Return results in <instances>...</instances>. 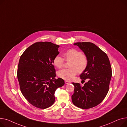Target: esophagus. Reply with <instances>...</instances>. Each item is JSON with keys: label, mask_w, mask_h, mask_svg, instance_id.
Listing matches in <instances>:
<instances>
[{"label": "esophagus", "mask_w": 127, "mask_h": 127, "mask_svg": "<svg viewBox=\"0 0 127 127\" xmlns=\"http://www.w3.org/2000/svg\"><path fill=\"white\" fill-rule=\"evenodd\" d=\"M69 83H70V81H67V80H65V84H69Z\"/></svg>", "instance_id": "esophagus-1"}]
</instances>
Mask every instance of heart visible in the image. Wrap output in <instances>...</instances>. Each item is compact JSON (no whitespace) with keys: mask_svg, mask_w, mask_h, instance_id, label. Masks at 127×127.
Instances as JSON below:
<instances>
[{"mask_svg":"<svg viewBox=\"0 0 127 127\" xmlns=\"http://www.w3.org/2000/svg\"><path fill=\"white\" fill-rule=\"evenodd\" d=\"M64 56L66 61H71L69 69H63L57 72L58 76L64 80H70L74 78L77 73L83 72L88 66V61L86 56L74 49L66 51ZM64 59L61 56L57 55L53 59V64L57 68H61L64 65Z\"/></svg>","mask_w":127,"mask_h":127,"instance_id":"heart-1","label":"heart"}]
</instances>
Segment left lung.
I'll use <instances>...</instances> for the list:
<instances>
[{"mask_svg": "<svg viewBox=\"0 0 127 127\" xmlns=\"http://www.w3.org/2000/svg\"><path fill=\"white\" fill-rule=\"evenodd\" d=\"M86 56L88 64L80 75L81 79H88L84 86L73 83L72 102L76 107L87 109L97 106L106 96L112 77V70L107 55L95 44L89 42H76Z\"/></svg>", "mask_w": 127, "mask_h": 127, "instance_id": "obj_1", "label": "left lung"}]
</instances>
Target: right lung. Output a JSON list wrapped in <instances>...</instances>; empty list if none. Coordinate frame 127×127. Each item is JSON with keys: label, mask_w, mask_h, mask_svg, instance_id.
I'll return each mask as SVG.
<instances>
[{"label": "right lung", "mask_w": 127, "mask_h": 127, "mask_svg": "<svg viewBox=\"0 0 127 127\" xmlns=\"http://www.w3.org/2000/svg\"><path fill=\"white\" fill-rule=\"evenodd\" d=\"M59 46L51 42H36L28 48L20 57L17 78L21 92L33 106L40 109L51 106L54 93L64 85L56 79L53 59L59 53Z\"/></svg>", "instance_id": "1"}]
</instances>
